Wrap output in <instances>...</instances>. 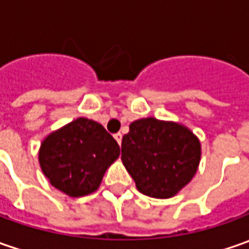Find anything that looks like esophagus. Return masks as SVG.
<instances>
[{
    "label": "esophagus",
    "mask_w": 249,
    "mask_h": 249,
    "mask_svg": "<svg viewBox=\"0 0 249 249\" xmlns=\"http://www.w3.org/2000/svg\"><path fill=\"white\" fill-rule=\"evenodd\" d=\"M114 139H116L118 144H121V142H123V135H121L120 132L116 133V135H114Z\"/></svg>",
    "instance_id": "34e87169"
}]
</instances>
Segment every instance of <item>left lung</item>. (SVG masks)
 Wrapping results in <instances>:
<instances>
[{
	"label": "left lung",
	"mask_w": 249,
	"mask_h": 249,
	"mask_svg": "<svg viewBox=\"0 0 249 249\" xmlns=\"http://www.w3.org/2000/svg\"><path fill=\"white\" fill-rule=\"evenodd\" d=\"M201 157L190 129L153 117L133 121L121 143V160L141 193L169 198L192 180Z\"/></svg>",
	"instance_id": "1"
}]
</instances>
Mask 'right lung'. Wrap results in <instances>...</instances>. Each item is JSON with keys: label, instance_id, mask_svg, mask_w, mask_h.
Wrapping results in <instances>:
<instances>
[{"label": "right lung", "instance_id": "1", "mask_svg": "<svg viewBox=\"0 0 249 249\" xmlns=\"http://www.w3.org/2000/svg\"><path fill=\"white\" fill-rule=\"evenodd\" d=\"M120 156L116 139L88 118H77L45 138L39 165L52 186L70 197L93 193Z\"/></svg>", "mask_w": 249, "mask_h": 249}]
</instances>
